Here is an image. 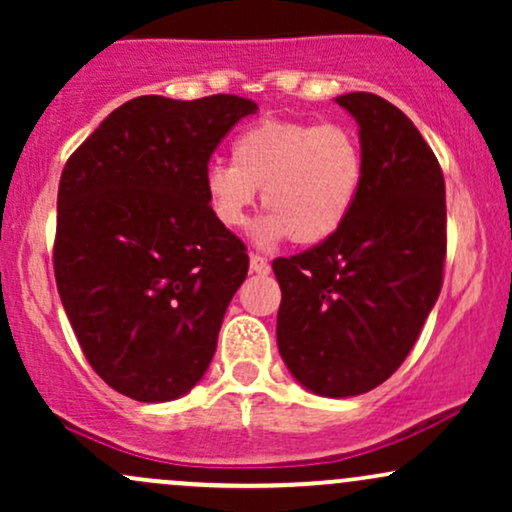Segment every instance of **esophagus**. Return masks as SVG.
Instances as JSON below:
<instances>
[{"instance_id": "1", "label": "esophagus", "mask_w": 512, "mask_h": 512, "mask_svg": "<svg viewBox=\"0 0 512 512\" xmlns=\"http://www.w3.org/2000/svg\"><path fill=\"white\" fill-rule=\"evenodd\" d=\"M250 272L269 274V262L264 260L262 255H255V252H252V255H250Z\"/></svg>"}]
</instances>
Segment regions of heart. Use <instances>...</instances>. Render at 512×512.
<instances>
[{
    "mask_svg": "<svg viewBox=\"0 0 512 512\" xmlns=\"http://www.w3.org/2000/svg\"><path fill=\"white\" fill-rule=\"evenodd\" d=\"M363 173V149L351 129L262 120L233 139L231 166L207 168L204 197L221 226L238 228L262 190L269 211L252 226V240L276 245L291 238L298 245H317L351 216Z\"/></svg>",
    "mask_w": 512,
    "mask_h": 512,
    "instance_id": "1",
    "label": "heart"
}]
</instances>
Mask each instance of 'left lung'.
<instances>
[{
	"instance_id": "8db88e82",
	"label": "left lung",
	"mask_w": 512,
	"mask_h": 512,
	"mask_svg": "<svg viewBox=\"0 0 512 512\" xmlns=\"http://www.w3.org/2000/svg\"><path fill=\"white\" fill-rule=\"evenodd\" d=\"M358 122L366 173L346 223L272 269L281 286L276 344L320 397L385 383L438 301L445 262V180L431 146L375 93L334 98Z\"/></svg>"
}]
</instances>
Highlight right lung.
<instances>
[{
	"mask_svg": "<svg viewBox=\"0 0 512 512\" xmlns=\"http://www.w3.org/2000/svg\"><path fill=\"white\" fill-rule=\"evenodd\" d=\"M240 96H139L74 151L57 192L55 279L93 370L120 395L170 402L207 373L245 245L211 216L204 173Z\"/></svg>",
	"mask_w": 512,
	"mask_h": 512,
	"instance_id": "obj_1",
	"label": "right lung"
}]
</instances>
